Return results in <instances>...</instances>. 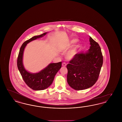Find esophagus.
Returning <instances> with one entry per match:
<instances>
[{
	"label": "esophagus",
	"instance_id": "esophagus-1",
	"mask_svg": "<svg viewBox=\"0 0 122 122\" xmlns=\"http://www.w3.org/2000/svg\"><path fill=\"white\" fill-rule=\"evenodd\" d=\"M66 65H67V64H66L65 63H64H64H62V66H64V67H65V66H66Z\"/></svg>",
	"mask_w": 122,
	"mask_h": 122
}]
</instances>
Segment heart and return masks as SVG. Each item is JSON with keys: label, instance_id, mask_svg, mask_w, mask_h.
Wrapping results in <instances>:
<instances>
[{"label": "heart", "instance_id": "b5f03b06", "mask_svg": "<svg viewBox=\"0 0 122 122\" xmlns=\"http://www.w3.org/2000/svg\"><path fill=\"white\" fill-rule=\"evenodd\" d=\"M77 41V39H72V40L69 41L68 42V44L69 45H70L71 44L75 43ZM76 51H77V47H74V48L72 49L71 50H70L68 52L66 53V58H67V59H68L69 60H70V59H72L75 57L76 53Z\"/></svg>", "mask_w": 122, "mask_h": 122}]
</instances>
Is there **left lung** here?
<instances>
[{
  "mask_svg": "<svg viewBox=\"0 0 122 122\" xmlns=\"http://www.w3.org/2000/svg\"><path fill=\"white\" fill-rule=\"evenodd\" d=\"M91 46L87 51L76 54L67 65V82L76 90L92 86L98 78L103 56L97 42L90 36Z\"/></svg>",
  "mask_w": 122,
  "mask_h": 122,
  "instance_id": "left-lung-1",
  "label": "left lung"
}]
</instances>
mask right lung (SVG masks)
Wrapping results in <instances>:
<instances>
[{"mask_svg": "<svg viewBox=\"0 0 122 122\" xmlns=\"http://www.w3.org/2000/svg\"><path fill=\"white\" fill-rule=\"evenodd\" d=\"M47 32L36 36L25 41L20 47L17 58L18 69L24 81L30 88L35 91H41L49 87L54 80V77L62 66V62L49 64L46 68L36 73H31L25 69L23 64V56L25 48L31 41L43 37Z\"/></svg>", "mask_w": 122, "mask_h": 122, "instance_id": "add662e5", "label": "right lung"}]
</instances>
